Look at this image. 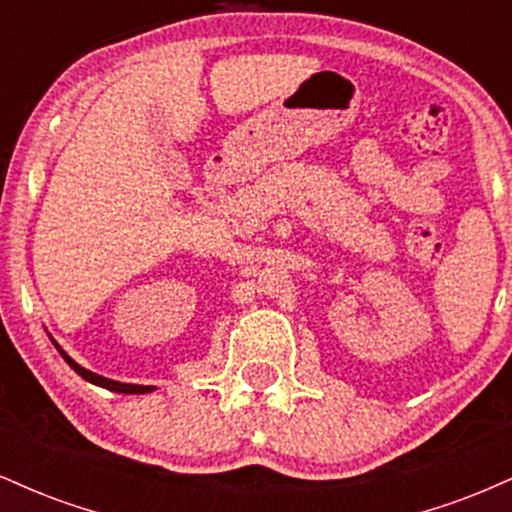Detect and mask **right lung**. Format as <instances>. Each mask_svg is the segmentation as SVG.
I'll return each instance as SVG.
<instances>
[{
    "mask_svg": "<svg viewBox=\"0 0 512 512\" xmlns=\"http://www.w3.org/2000/svg\"><path fill=\"white\" fill-rule=\"evenodd\" d=\"M50 339H52V337H50ZM52 344H55V349L60 351V356L64 358V361L69 363V368H74V373H79L81 378L88 380V383H93V385H98V387H105V390H110V392H120V395H149V392H154V390H156L154 385H132V383H117V380L103 378V375H98V373H93V370H88V368H84V366H79V363H76L74 358L69 356L67 351H64L62 346L55 342V339H52Z\"/></svg>",
    "mask_w": 512,
    "mask_h": 512,
    "instance_id": "obj_1",
    "label": "right lung"
}]
</instances>
